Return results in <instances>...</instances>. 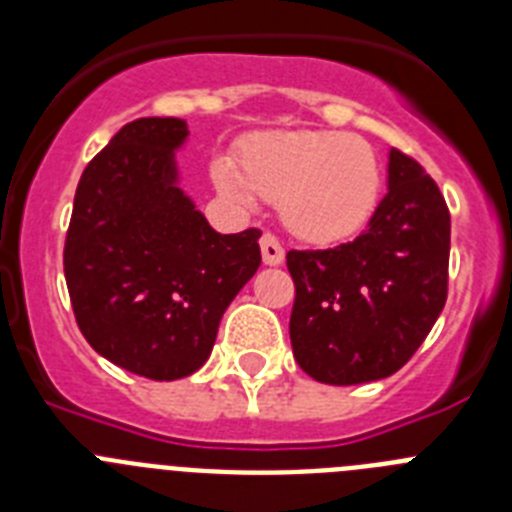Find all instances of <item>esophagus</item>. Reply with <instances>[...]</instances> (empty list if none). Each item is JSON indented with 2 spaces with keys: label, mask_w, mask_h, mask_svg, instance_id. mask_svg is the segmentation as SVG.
<instances>
[{
  "label": "esophagus",
  "mask_w": 512,
  "mask_h": 512,
  "mask_svg": "<svg viewBox=\"0 0 512 512\" xmlns=\"http://www.w3.org/2000/svg\"><path fill=\"white\" fill-rule=\"evenodd\" d=\"M261 256L266 266H279L284 261V246L274 233L261 235Z\"/></svg>",
  "instance_id": "1"
}]
</instances>
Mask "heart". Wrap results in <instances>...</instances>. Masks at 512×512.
I'll return each mask as SVG.
<instances>
[{"label": "heart", "instance_id": "1", "mask_svg": "<svg viewBox=\"0 0 512 512\" xmlns=\"http://www.w3.org/2000/svg\"><path fill=\"white\" fill-rule=\"evenodd\" d=\"M217 192L256 205L279 200V215L297 238L341 243L374 215L382 192V169L372 143L336 130H282L248 138L241 169L230 161L212 166Z\"/></svg>", "mask_w": 512, "mask_h": 512}]
</instances>
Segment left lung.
Instances as JSON below:
<instances>
[{"mask_svg": "<svg viewBox=\"0 0 512 512\" xmlns=\"http://www.w3.org/2000/svg\"><path fill=\"white\" fill-rule=\"evenodd\" d=\"M451 215L408 153L390 151V189L354 241L289 251L295 282L289 338L302 372L364 384L408 364L449 295Z\"/></svg>", "mask_w": 512, "mask_h": 512, "instance_id": "left-lung-1", "label": "left lung"}]
</instances>
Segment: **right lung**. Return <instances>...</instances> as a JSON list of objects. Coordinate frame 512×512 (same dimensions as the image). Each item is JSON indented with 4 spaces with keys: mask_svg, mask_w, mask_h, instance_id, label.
Here are the masks:
<instances>
[{
    "mask_svg": "<svg viewBox=\"0 0 512 512\" xmlns=\"http://www.w3.org/2000/svg\"><path fill=\"white\" fill-rule=\"evenodd\" d=\"M179 117L122 125L87 164L71 212L63 274L89 346L138 377L194 374L225 307L261 264L259 228L220 235L176 187Z\"/></svg>",
    "mask_w": 512,
    "mask_h": 512,
    "instance_id": "add662e5",
    "label": "right lung"
}]
</instances>
